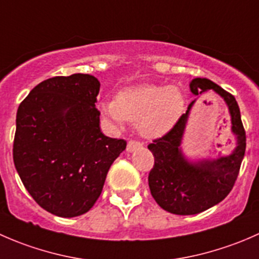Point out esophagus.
<instances>
[{"label": "esophagus", "mask_w": 259, "mask_h": 259, "mask_svg": "<svg viewBox=\"0 0 259 259\" xmlns=\"http://www.w3.org/2000/svg\"><path fill=\"white\" fill-rule=\"evenodd\" d=\"M142 146H143L142 143L138 142V140L132 139V140H129V142H127L126 150L127 151H133V150H135V149H138V148H142Z\"/></svg>", "instance_id": "1"}]
</instances>
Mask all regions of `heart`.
I'll return each instance as SVG.
<instances>
[{
	"mask_svg": "<svg viewBox=\"0 0 259 259\" xmlns=\"http://www.w3.org/2000/svg\"><path fill=\"white\" fill-rule=\"evenodd\" d=\"M183 106L184 99L176 86L138 85L120 91L116 100L104 101L101 110L114 122L135 121L146 137H160L178 120Z\"/></svg>",
	"mask_w": 259,
	"mask_h": 259,
	"instance_id": "1",
	"label": "heart"
}]
</instances>
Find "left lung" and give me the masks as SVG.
<instances>
[{
  "label": "left lung",
  "mask_w": 259,
  "mask_h": 259,
  "mask_svg": "<svg viewBox=\"0 0 259 259\" xmlns=\"http://www.w3.org/2000/svg\"><path fill=\"white\" fill-rule=\"evenodd\" d=\"M189 86L194 95L214 90L224 99L231 113L237 148L231 155H219L215 160L190 163L183 156L180 142L194 101L166 134L148 145L154 155L148 178L151 195L164 210L178 215L200 213L222 202L233 189L245 151V130L234 96L208 79L197 77Z\"/></svg>",
  "instance_id": "obj_1"
}]
</instances>
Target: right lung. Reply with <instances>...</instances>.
Masks as SVG:
<instances>
[{
	"label": "right lung",
	"instance_id": "1",
	"mask_svg": "<svg viewBox=\"0 0 259 259\" xmlns=\"http://www.w3.org/2000/svg\"><path fill=\"white\" fill-rule=\"evenodd\" d=\"M99 90L93 75L55 76L35 86L18 106L15 166L33 200L55 215L90 210L126 148L125 140L101 133Z\"/></svg>",
	"mask_w": 259,
	"mask_h": 259
}]
</instances>
